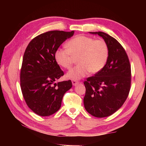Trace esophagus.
<instances>
[{"label":"esophagus","instance_id":"esophagus-1","mask_svg":"<svg viewBox=\"0 0 146 146\" xmlns=\"http://www.w3.org/2000/svg\"><path fill=\"white\" fill-rule=\"evenodd\" d=\"M79 83V82L78 81H76V80H72V84L73 86H76Z\"/></svg>","mask_w":146,"mask_h":146}]
</instances>
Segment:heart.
<instances>
[{"mask_svg": "<svg viewBox=\"0 0 146 146\" xmlns=\"http://www.w3.org/2000/svg\"><path fill=\"white\" fill-rule=\"evenodd\" d=\"M66 49L59 48L54 52V59L60 66L70 69L73 57H78V65L66 74L68 78L76 80L85 76L88 71L97 73L106 64L108 57L107 43L102 39L95 40L84 35L76 36L66 44Z\"/></svg>", "mask_w": 146, "mask_h": 146, "instance_id": "obj_1", "label": "heart"}]
</instances>
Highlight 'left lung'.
I'll return each instance as SVG.
<instances>
[{"mask_svg": "<svg viewBox=\"0 0 146 146\" xmlns=\"http://www.w3.org/2000/svg\"><path fill=\"white\" fill-rule=\"evenodd\" d=\"M104 39L108 57L101 71L84 82L86 88L83 103L92 115L106 117L122 106L131 88V69L125 49L117 40L103 32H89Z\"/></svg>", "mask_w": 146, "mask_h": 146, "instance_id": "8db88e82", "label": "left lung"}]
</instances>
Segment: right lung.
I'll return each mask as SVG.
<instances>
[{"label":"right lung","mask_w":146,"mask_h":146,"mask_svg":"<svg viewBox=\"0 0 146 146\" xmlns=\"http://www.w3.org/2000/svg\"><path fill=\"white\" fill-rule=\"evenodd\" d=\"M75 31H51L31 41L24 52L21 70V87L27 106L42 117L56 112L65 93L72 87L71 80L56 83L63 76L54 52Z\"/></svg>","instance_id":"obj_1"}]
</instances>
